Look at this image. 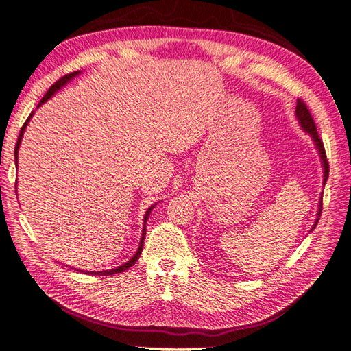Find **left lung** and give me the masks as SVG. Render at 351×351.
<instances>
[{
  "label": "left lung",
  "instance_id": "1",
  "mask_svg": "<svg viewBox=\"0 0 351 351\" xmlns=\"http://www.w3.org/2000/svg\"><path fill=\"white\" fill-rule=\"evenodd\" d=\"M295 114H297V119H299L300 125L303 126V130L309 132L312 138H314L315 145H317V149L319 155H322V160H323V167H324V184L327 181V178H329V161H327V156H326V151H324V145H323V140L319 138L318 132H317V125L314 122V117H312L311 111L308 108L306 104H304L303 99H297V107H295ZM322 211H323V196L319 197V210H318V217H317V221L314 228L317 226V223L319 220V215H322ZM312 228V229H314Z\"/></svg>",
  "mask_w": 351,
  "mask_h": 351
}]
</instances>
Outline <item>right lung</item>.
Segmentation results:
<instances>
[{"label":"right lung","mask_w":351,"mask_h":351,"mask_svg":"<svg viewBox=\"0 0 351 351\" xmlns=\"http://www.w3.org/2000/svg\"><path fill=\"white\" fill-rule=\"evenodd\" d=\"M80 72H72V73H68V75H64V77H62L60 80H57L54 84H52L51 87H49V90L47 92V95L43 96V98L40 99V102H39V106H42L43 102H47L49 98H51V95H54V92H57L58 88L60 87H63L66 83H68V81L71 80V78H73L75 75H78ZM37 106V107H39ZM32 116H33V113L28 116V119L25 121V123H24V126H22L21 128V132H19V137H18V141H16V147H14V164H18V149H19V145H21V140H22V136H24V131H25V126H27V123L29 122V119H32ZM154 210V205L149 208V210L146 211V215H145V228H143V235H141V241H140V245H138V250L136 252V255H134L128 263H125L123 265H121V267H116V268H113V270H106V271H88V273H92V274H102V276H108V274H116V273H122V271H125V270H128L130 267H132L134 264L137 263V259H138V256H140V253H141V250H143V241H145V235H146V220H147V217H149V213H151Z\"/></svg>","instance_id":"right-lung-1"}]
</instances>
